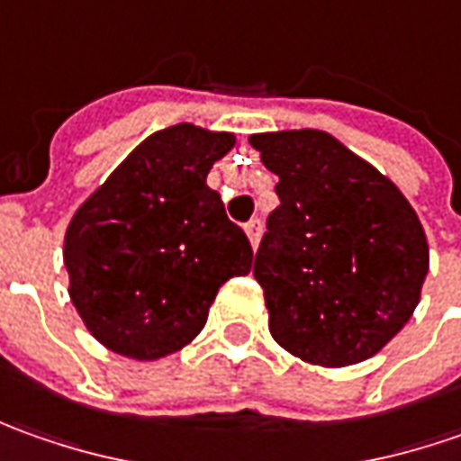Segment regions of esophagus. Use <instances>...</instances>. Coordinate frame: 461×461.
I'll list each match as a JSON object with an SVG mask.
<instances>
[{
	"label": "esophagus",
	"instance_id": "esophagus-1",
	"mask_svg": "<svg viewBox=\"0 0 461 461\" xmlns=\"http://www.w3.org/2000/svg\"><path fill=\"white\" fill-rule=\"evenodd\" d=\"M245 231H247V237H249V242H252V247H258V242H260V234H262L260 219H258V216H252V219L245 224Z\"/></svg>",
	"mask_w": 461,
	"mask_h": 461
}]
</instances>
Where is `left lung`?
I'll return each mask as SVG.
<instances>
[{
	"label": "left lung",
	"mask_w": 461,
	"mask_h": 461,
	"mask_svg": "<svg viewBox=\"0 0 461 461\" xmlns=\"http://www.w3.org/2000/svg\"><path fill=\"white\" fill-rule=\"evenodd\" d=\"M249 145L278 176L280 206L252 270L273 339L324 367L373 357L411 319L429 273L413 206L319 130L252 135Z\"/></svg>",
	"instance_id": "8db88e82"
}]
</instances>
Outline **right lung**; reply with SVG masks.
Here are the masks:
<instances>
[{
	"label": "right lung",
	"instance_id": "obj_1",
	"mask_svg": "<svg viewBox=\"0 0 461 461\" xmlns=\"http://www.w3.org/2000/svg\"><path fill=\"white\" fill-rule=\"evenodd\" d=\"M230 132L176 124L130 152L66 231L68 294L112 352L158 359L199 334L216 291L252 267L247 234L206 185Z\"/></svg>",
	"mask_w": 461,
	"mask_h": 461
}]
</instances>
